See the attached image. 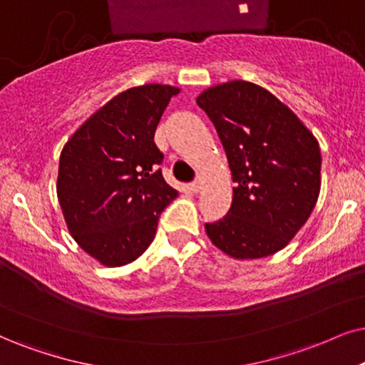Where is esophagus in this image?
<instances>
[{
  "label": "esophagus",
  "mask_w": 365,
  "mask_h": 365,
  "mask_svg": "<svg viewBox=\"0 0 365 365\" xmlns=\"http://www.w3.org/2000/svg\"><path fill=\"white\" fill-rule=\"evenodd\" d=\"M202 178L200 177H197L195 180H193V182L190 183V190L193 192V193H197V192H200V188H202Z\"/></svg>",
  "instance_id": "obj_1"
}]
</instances>
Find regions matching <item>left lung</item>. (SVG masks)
I'll use <instances>...</instances> for the list:
<instances>
[{
	"instance_id": "1",
	"label": "left lung",
	"mask_w": 365,
	"mask_h": 365,
	"mask_svg": "<svg viewBox=\"0 0 365 365\" xmlns=\"http://www.w3.org/2000/svg\"><path fill=\"white\" fill-rule=\"evenodd\" d=\"M197 104L214 123L236 183L227 215L205 224L207 236L236 259L274 255L315 209L322 183L317 138L288 106L252 82L209 87Z\"/></svg>"
}]
</instances>
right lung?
I'll use <instances>...</instances> for the list:
<instances>
[{
	"label": "right lung",
	"instance_id": "right-lung-1",
	"mask_svg": "<svg viewBox=\"0 0 365 365\" xmlns=\"http://www.w3.org/2000/svg\"><path fill=\"white\" fill-rule=\"evenodd\" d=\"M178 87L121 92L73 133L60 153L57 197L68 232L101 264L138 259L178 192L165 182L153 138Z\"/></svg>",
	"mask_w": 365,
	"mask_h": 365
}]
</instances>
